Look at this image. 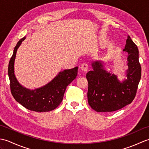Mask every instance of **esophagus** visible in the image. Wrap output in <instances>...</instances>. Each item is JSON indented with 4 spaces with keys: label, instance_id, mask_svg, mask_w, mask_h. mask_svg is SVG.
Wrapping results in <instances>:
<instances>
[{
    "label": "esophagus",
    "instance_id": "obj_1",
    "mask_svg": "<svg viewBox=\"0 0 149 149\" xmlns=\"http://www.w3.org/2000/svg\"><path fill=\"white\" fill-rule=\"evenodd\" d=\"M80 68H81V69L83 71H84V72H87L88 70V65L87 64V63H83V64L81 65Z\"/></svg>",
    "mask_w": 149,
    "mask_h": 149
}]
</instances>
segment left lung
<instances>
[{"instance_id": "left-lung-1", "label": "left lung", "mask_w": 149, "mask_h": 149, "mask_svg": "<svg viewBox=\"0 0 149 149\" xmlns=\"http://www.w3.org/2000/svg\"><path fill=\"white\" fill-rule=\"evenodd\" d=\"M123 51L128 53L127 79L120 82L114 74L107 72L102 61L91 63L93 70L86 74L88 100L97 112H112L131 104L136 94L141 68L136 45L128 36Z\"/></svg>"}]
</instances>
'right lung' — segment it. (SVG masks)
<instances>
[{
    "label": "right lung",
    "mask_w": 149,
    "mask_h": 149,
    "mask_svg": "<svg viewBox=\"0 0 149 149\" xmlns=\"http://www.w3.org/2000/svg\"><path fill=\"white\" fill-rule=\"evenodd\" d=\"M23 38L18 41L8 65V75L10 89L15 100L26 109L36 112H48L54 110L62 102L66 88L76 78L78 67L60 72L54 79L43 87L31 90L22 86L18 83L14 74V63L17 49Z\"/></svg>",
    "instance_id": "add662e5"
}]
</instances>
